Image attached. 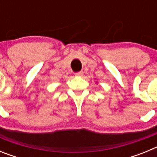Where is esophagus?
Masks as SVG:
<instances>
[{"label":"esophagus","mask_w":157,"mask_h":157,"mask_svg":"<svg viewBox=\"0 0 157 157\" xmlns=\"http://www.w3.org/2000/svg\"><path fill=\"white\" fill-rule=\"evenodd\" d=\"M82 75H83L82 71H78L75 73V76H82Z\"/></svg>","instance_id":"34e87169"}]
</instances>
